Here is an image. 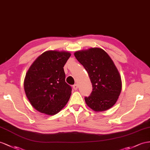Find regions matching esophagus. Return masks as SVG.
I'll return each mask as SVG.
<instances>
[{"label":"esophagus","instance_id":"1","mask_svg":"<svg viewBox=\"0 0 150 150\" xmlns=\"http://www.w3.org/2000/svg\"><path fill=\"white\" fill-rule=\"evenodd\" d=\"M78 87H79L78 84H75V85H74V86H73V88H74V90H76V89H77Z\"/></svg>","mask_w":150,"mask_h":150}]
</instances>
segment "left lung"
Returning a JSON list of instances; mask_svg holds the SVG:
<instances>
[{
	"label": "left lung",
	"mask_w": 150,
	"mask_h": 150,
	"mask_svg": "<svg viewBox=\"0 0 150 150\" xmlns=\"http://www.w3.org/2000/svg\"><path fill=\"white\" fill-rule=\"evenodd\" d=\"M74 55L85 68L93 85V91L85 98L94 112H103L116 103L122 91V80L113 60L104 50L92 47L76 51Z\"/></svg>",
	"instance_id": "8db88e82"
}]
</instances>
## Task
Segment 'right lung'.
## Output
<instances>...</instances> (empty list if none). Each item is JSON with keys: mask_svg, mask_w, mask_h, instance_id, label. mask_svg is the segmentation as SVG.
<instances>
[{"mask_svg": "<svg viewBox=\"0 0 150 150\" xmlns=\"http://www.w3.org/2000/svg\"><path fill=\"white\" fill-rule=\"evenodd\" d=\"M70 56L68 51H47L34 61L26 72L25 94L38 112L54 115L67 104L71 88L65 82L63 67Z\"/></svg>", "mask_w": 150, "mask_h": 150, "instance_id": "add662e5", "label": "right lung"}]
</instances>
